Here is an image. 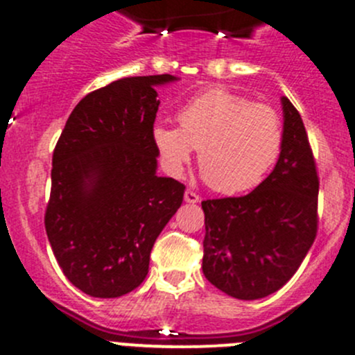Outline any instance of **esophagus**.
I'll use <instances>...</instances> for the list:
<instances>
[{
	"label": "esophagus",
	"instance_id": "34e87169",
	"mask_svg": "<svg viewBox=\"0 0 355 355\" xmlns=\"http://www.w3.org/2000/svg\"><path fill=\"white\" fill-rule=\"evenodd\" d=\"M184 199H185V202H191V204L199 202V196L196 194V192H192V191H185Z\"/></svg>",
	"mask_w": 355,
	"mask_h": 355
}]
</instances>
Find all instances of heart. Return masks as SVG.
Listing matches in <instances>:
<instances>
[{
    "mask_svg": "<svg viewBox=\"0 0 355 355\" xmlns=\"http://www.w3.org/2000/svg\"><path fill=\"white\" fill-rule=\"evenodd\" d=\"M180 127L155 125L153 144L163 170L180 177L199 149V164L211 187L241 194L268 177L284 148V127L275 110L223 87H209L180 106Z\"/></svg>",
    "mask_w": 355,
    "mask_h": 355,
    "instance_id": "obj_1",
    "label": "heart"
}]
</instances>
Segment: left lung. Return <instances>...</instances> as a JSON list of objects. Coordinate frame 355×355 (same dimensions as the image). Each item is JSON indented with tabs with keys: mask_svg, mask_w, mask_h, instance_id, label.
Returning a JSON list of instances; mask_svg holds the SVG:
<instances>
[{
	"mask_svg": "<svg viewBox=\"0 0 355 355\" xmlns=\"http://www.w3.org/2000/svg\"><path fill=\"white\" fill-rule=\"evenodd\" d=\"M284 106V148L247 196L202 200V273L227 295L256 300L284 287L318 232L316 163L299 111Z\"/></svg>",
	"mask_w": 355,
	"mask_h": 355,
	"instance_id": "obj_1",
	"label": "left lung"
}]
</instances>
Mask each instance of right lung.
<instances>
[{"mask_svg": "<svg viewBox=\"0 0 355 355\" xmlns=\"http://www.w3.org/2000/svg\"><path fill=\"white\" fill-rule=\"evenodd\" d=\"M175 80L125 77L89 92L53 153L46 234L65 277L91 297L137 288L157 235L182 206L185 185L157 177L151 137L155 87Z\"/></svg>", "mask_w": 355, "mask_h": 355, "instance_id": "obj_1", "label": "right lung"}]
</instances>
